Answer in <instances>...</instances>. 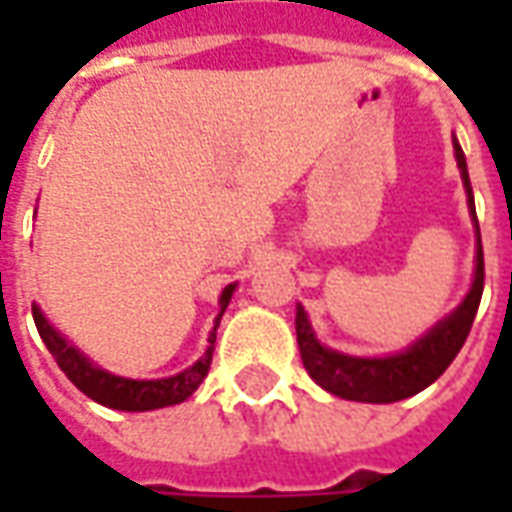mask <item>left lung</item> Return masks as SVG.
Segmentation results:
<instances>
[{"mask_svg": "<svg viewBox=\"0 0 512 512\" xmlns=\"http://www.w3.org/2000/svg\"><path fill=\"white\" fill-rule=\"evenodd\" d=\"M452 147H455V158H458V167H461L463 186H466V194H469V211H472L474 227H477V271H474L472 290L450 318H444L439 326H433L408 351L397 356H386V359H359V356H345L332 351V348H323L315 340L310 321L299 307V312H296V337H299L301 362L307 367L312 381L321 384L332 395L345 397V400H359V403L406 400V397L417 395L425 386L433 384L452 365V359L458 356L466 337L472 332L474 315H477V307H480V299H483V241H480V224H477V213H474L466 158H463V150L458 142H452Z\"/></svg>", "mask_w": 512, "mask_h": 512, "instance_id": "obj_1", "label": "left lung"}]
</instances>
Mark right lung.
<instances>
[{
    "instance_id": "1",
    "label": "right lung",
    "mask_w": 512,
    "mask_h": 512,
    "mask_svg": "<svg viewBox=\"0 0 512 512\" xmlns=\"http://www.w3.org/2000/svg\"><path fill=\"white\" fill-rule=\"evenodd\" d=\"M235 285H227L222 290V312L216 318V326L222 321L227 304L233 299ZM32 318H35V326H38V334L43 337V343L54 356V362L60 365V370L65 376L71 378L76 389H82L84 395L93 397L95 403L101 406L117 408V411H150V408H164L175 406V403H183L186 397L202 384V378L208 376V367H211L213 359V343H216V326H213L211 337H208V351L178 376L172 378H158V381H134V378H120L106 373L101 367H95L87 356H82L73 345L65 343V337L57 334L49 326V321L43 318V312L32 304Z\"/></svg>"
}]
</instances>
